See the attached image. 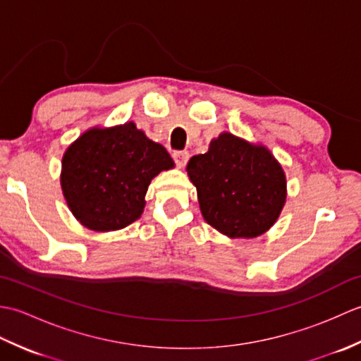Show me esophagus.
<instances>
[{
    "label": "esophagus",
    "instance_id": "esophagus-1",
    "mask_svg": "<svg viewBox=\"0 0 361 361\" xmlns=\"http://www.w3.org/2000/svg\"><path fill=\"white\" fill-rule=\"evenodd\" d=\"M173 159L178 167H185L188 159H189V153L188 152H173Z\"/></svg>",
    "mask_w": 361,
    "mask_h": 361
}]
</instances>
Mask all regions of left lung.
<instances>
[{"instance_id":"8db88e82","label":"left lung","mask_w":361,"mask_h":361,"mask_svg":"<svg viewBox=\"0 0 361 361\" xmlns=\"http://www.w3.org/2000/svg\"><path fill=\"white\" fill-rule=\"evenodd\" d=\"M203 219L229 239H255L279 219L287 200V176L264 144L229 132L188 163Z\"/></svg>"}]
</instances>
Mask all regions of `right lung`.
Masks as SVG:
<instances>
[{"instance_id": "obj_1", "label": "right lung", "mask_w": 361, "mask_h": 361, "mask_svg": "<svg viewBox=\"0 0 361 361\" xmlns=\"http://www.w3.org/2000/svg\"><path fill=\"white\" fill-rule=\"evenodd\" d=\"M163 145L135 122L91 127L68 145L60 186L75 220L96 233L118 231L141 217L150 181L173 169Z\"/></svg>"}]
</instances>
